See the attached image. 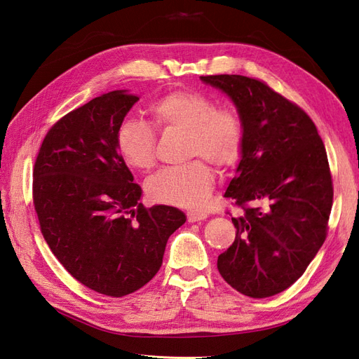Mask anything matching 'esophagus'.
I'll return each instance as SVG.
<instances>
[{"mask_svg":"<svg viewBox=\"0 0 359 359\" xmlns=\"http://www.w3.org/2000/svg\"><path fill=\"white\" fill-rule=\"evenodd\" d=\"M206 212H202V211H190L187 212V222L189 223H196V222H201V220H205L206 219Z\"/></svg>","mask_w":359,"mask_h":359,"instance_id":"34e87169","label":"esophagus"}]
</instances>
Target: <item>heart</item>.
Instances as JSON below:
<instances>
[{
  "label": "heart",
  "mask_w": 359,
  "mask_h": 359,
  "mask_svg": "<svg viewBox=\"0 0 359 359\" xmlns=\"http://www.w3.org/2000/svg\"><path fill=\"white\" fill-rule=\"evenodd\" d=\"M148 112L158 130L186 132L184 154L187 158L198 157L154 173L147 181L148 196L180 208H201L215 181L214 170L205 160L226 170L243 157L245 124L240 111L233 106H215L211 97L201 91L175 90L151 103ZM154 128L140 118H126L119 123L115 142L127 166L148 170L156 165L157 132Z\"/></svg>",
  "instance_id": "1"
}]
</instances>
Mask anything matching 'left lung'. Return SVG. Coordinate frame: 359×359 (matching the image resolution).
<instances>
[{
    "instance_id": "8db88e82",
    "label": "left lung",
    "mask_w": 359,
    "mask_h": 359,
    "mask_svg": "<svg viewBox=\"0 0 359 359\" xmlns=\"http://www.w3.org/2000/svg\"><path fill=\"white\" fill-rule=\"evenodd\" d=\"M233 100L245 145L224 196L241 208L233 244L217 259L219 273L243 295L266 298L304 274L325 243L332 177L311 118L260 79L201 76Z\"/></svg>"
}]
</instances>
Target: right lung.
<instances>
[{
    "instance_id": "add662e5",
    "label": "right lung",
    "mask_w": 359,
    "mask_h": 359,
    "mask_svg": "<svg viewBox=\"0 0 359 359\" xmlns=\"http://www.w3.org/2000/svg\"><path fill=\"white\" fill-rule=\"evenodd\" d=\"M137 100L112 91L64 115L32 170L34 208L53 256L79 283L114 298L158 273L169 236L186 223L178 208L139 202L142 189L116 149V128Z\"/></svg>"
}]
</instances>
